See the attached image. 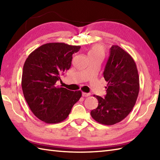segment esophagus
<instances>
[{
    "label": "esophagus",
    "instance_id": "esophagus-1",
    "mask_svg": "<svg viewBox=\"0 0 160 160\" xmlns=\"http://www.w3.org/2000/svg\"><path fill=\"white\" fill-rule=\"evenodd\" d=\"M82 96H83V97H88V96H90V93H85V92H82Z\"/></svg>",
    "mask_w": 160,
    "mask_h": 160
}]
</instances>
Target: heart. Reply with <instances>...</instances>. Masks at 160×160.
Wrapping results in <instances>:
<instances>
[{
	"instance_id": "heart-1",
	"label": "heart",
	"mask_w": 160,
	"mask_h": 160,
	"mask_svg": "<svg viewBox=\"0 0 160 160\" xmlns=\"http://www.w3.org/2000/svg\"><path fill=\"white\" fill-rule=\"evenodd\" d=\"M104 54V48L102 45H94L89 49L88 52V56H103Z\"/></svg>"
}]
</instances>
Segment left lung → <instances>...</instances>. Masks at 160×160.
Instances as JSON below:
<instances>
[{"instance_id":"obj_1","label":"left lung","mask_w":160,"mask_h":160,"mask_svg":"<svg viewBox=\"0 0 160 160\" xmlns=\"http://www.w3.org/2000/svg\"><path fill=\"white\" fill-rule=\"evenodd\" d=\"M103 76L108 83L107 95L104 98L94 95L98 106L91 115L100 124L113 125L124 120L136 102L140 91L136 64L128 53L113 45Z\"/></svg>"}]
</instances>
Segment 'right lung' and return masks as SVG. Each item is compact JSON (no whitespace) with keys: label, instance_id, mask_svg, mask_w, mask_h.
Listing matches in <instances>:
<instances>
[{"label":"right lung","instance_id":"obj_1","mask_svg":"<svg viewBox=\"0 0 160 160\" xmlns=\"http://www.w3.org/2000/svg\"><path fill=\"white\" fill-rule=\"evenodd\" d=\"M80 46L51 42L29 54L24 64L22 89L30 109L39 120L48 124L64 121L82 96L57 85L60 76L70 69L72 55Z\"/></svg>","mask_w":160,"mask_h":160}]
</instances>
